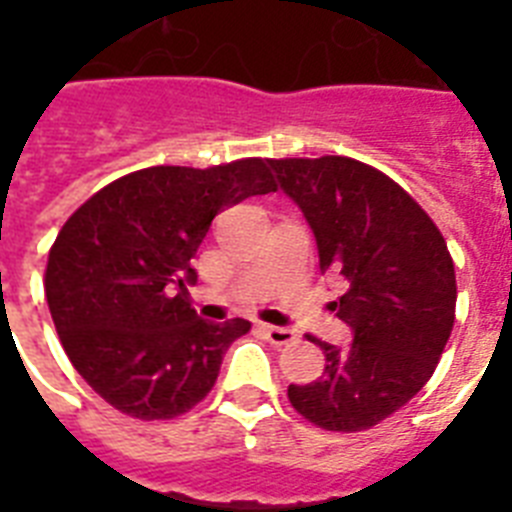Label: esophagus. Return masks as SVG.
<instances>
[{"label":"esophagus","mask_w":512,"mask_h":512,"mask_svg":"<svg viewBox=\"0 0 512 512\" xmlns=\"http://www.w3.org/2000/svg\"><path fill=\"white\" fill-rule=\"evenodd\" d=\"M260 332L265 335V340L271 345H287V342L295 340V332L287 327H273V324H260Z\"/></svg>","instance_id":"obj_1"}]
</instances>
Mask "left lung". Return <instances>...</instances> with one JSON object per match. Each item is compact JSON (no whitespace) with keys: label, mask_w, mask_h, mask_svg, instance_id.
I'll use <instances>...</instances> for the list:
<instances>
[{"label":"left lung","mask_w":512,"mask_h":512,"mask_svg":"<svg viewBox=\"0 0 512 512\" xmlns=\"http://www.w3.org/2000/svg\"><path fill=\"white\" fill-rule=\"evenodd\" d=\"M319 247L321 273L348 292L332 303L353 332L348 348L319 342L316 382L289 385L305 420L324 430H366L422 390L454 327L457 281L446 241L425 209L388 175L348 156L271 159Z\"/></svg>","instance_id":"obj_1"}]
</instances>
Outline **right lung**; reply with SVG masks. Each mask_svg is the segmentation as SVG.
<instances>
[{
	"mask_svg": "<svg viewBox=\"0 0 512 512\" xmlns=\"http://www.w3.org/2000/svg\"><path fill=\"white\" fill-rule=\"evenodd\" d=\"M271 191L268 159L148 167L106 185L60 228L47 305L74 369L114 409L172 420L212 390L249 321L196 316L191 260L215 215Z\"/></svg>",
	"mask_w": 512,
	"mask_h": 512,
	"instance_id": "obj_1",
	"label": "right lung"
}]
</instances>
